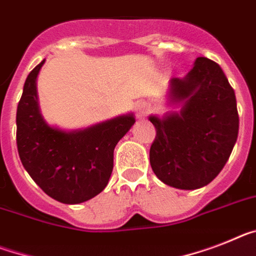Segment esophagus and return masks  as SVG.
<instances>
[{
	"label": "esophagus",
	"instance_id": "obj_1",
	"mask_svg": "<svg viewBox=\"0 0 256 256\" xmlns=\"http://www.w3.org/2000/svg\"><path fill=\"white\" fill-rule=\"evenodd\" d=\"M148 105L146 102H138L135 104V113L138 116V118H143L147 114Z\"/></svg>",
	"mask_w": 256,
	"mask_h": 256
}]
</instances>
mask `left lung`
Instances as JSON below:
<instances>
[{
  "instance_id": "8db88e82",
  "label": "left lung",
  "mask_w": 256,
  "mask_h": 256,
  "mask_svg": "<svg viewBox=\"0 0 256 256\" xmlns=\"http://www.w3.org/2000/svg\"><path fill=\"white\" fill-rule=\"evenodd\" d=\"M170 96L184 102V108L162 120L150 117L156 128L150 150L152 170L172 188H203L222 170L237 142L234 90L216 62L198 57L184 79H172Z\"/></svg>"
}]
</instances>
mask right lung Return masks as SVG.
Listing matches in <instances>:
<instances>
[{
    "label": "right lung",
    "instance_id": "1",
    "mask_svg": "<svg viewBox=\"0 0 256 256\" xmlns=\"http://www.w3.org/2000/svg\"><path fill=\"white\" fill-rule=\"evenodd\" d=\"M45 61L28 74L16 109V147L23 166L56 200L78 204L100 194L113 170V152L135 122L122 116L74 132L50 128L38 110L36 78Z\"/></svg>",
    "mask_w": 256,
    "mask_h": 256
}]
</instances>
